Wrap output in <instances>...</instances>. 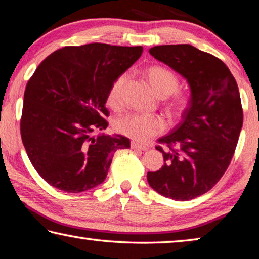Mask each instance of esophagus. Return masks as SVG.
Segmentation results:
<instances>
[{"label":"esophagus","mask_w":259,"mask_h":259,"mask_svg":"<svg viewBox=\"0 0 259 259\" xmlns=\"http://www.w3.org/2000/svg\"><path fill=\"white\" fill-rule=\"evenodd\" d=\"M131 148H135V150H140V151H147L148 147L140 145V144L136 143V142H131Z\"/></svg>","instance_id":"esophagus-1"}]
</instances>
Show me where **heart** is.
<instances>
[{
	"instance_id": "obj_1",
	"label": "heart",
	"mask_w": 259,
	"mask_h": 259,
	"mask_svg": "<svg viewBox=\"0 0 259 259\" xmlns=\"http://www.w3.org/2000/svg\"><path fill=\"white\" fill-rule=\"evenodd\" d=\"M144 76L150 84L151 89L161 98L176 93L179 82L175 73L170 69L153 65L144 69ZM128 82V75L122 74L112 83L108 91V104L112 107H119L122 102L124 88ZM187 106V98L182 94H176L168 103V111L174 116L181 114ZM164 128L163 121L155 115H142L133 114L121 117L116 121L115 129L120 134L128 136L136 142L145 143L153 136L160 134Z\"/></svg>"
}]
</instances>
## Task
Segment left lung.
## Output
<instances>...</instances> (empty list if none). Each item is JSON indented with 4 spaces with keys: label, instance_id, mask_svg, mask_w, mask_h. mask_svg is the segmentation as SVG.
Returning a JSON list of instances; mask_svg holds the SVG:
<instances>
[{
    "label": "left lung",
    "instance_id": "left-lung-1",
    "mask_svg": "<svg viewBox=\"0 0 259 259\" xmlns=\"http://www.w3.org/2000/svg\"><path fill=\"white\" fill-rule=\"evenodd\" d=\"M150 54L185 78L191 90L182 121L159 142L164 164L148 171L153 190L187 201L204 194L225 174L243 123L239 88L217 57L190 45L151 48Z\"/></svg>",
    "mask_w": 259,
    "mask_h": 259
}]
</instances>
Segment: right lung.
<instances>
[{
  "mask_svg": "<svg viewBox=\"0 0 259 259\" xmlns=\"http://www.w3.org/2000/svg\"><path fill=\"white\" fill-rule=\"evenodd\" d=\"M142 52L90 43L61 48L38 65L26 85L20 133L35 170L51 186L68 193L98 186L114 153L130 147L122 135L91 134L107 128L112 83Z\"/></svg>",
  "mask_w": 259,
  "mask_h": 259,
  "instance_id": "1",
  "label": "right lung"
}]
</instances>
